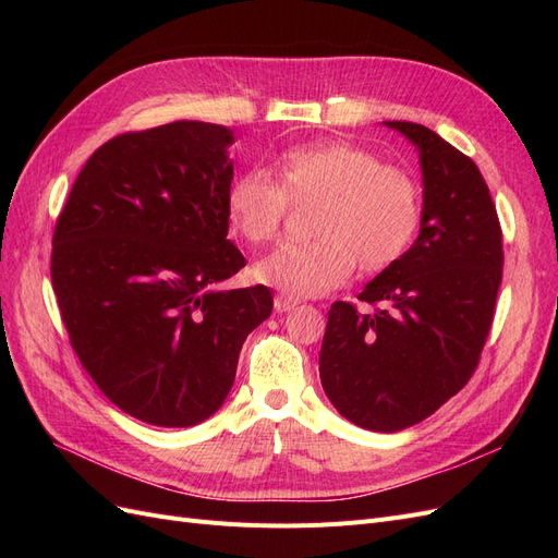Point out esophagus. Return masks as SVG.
<instances>
[{
  "label": "esophagus",
  "mask_w": 558,
  "mask_h": 558,
  "mask_svg": "<svg viewBox=\"0 0 558 558\" xmlns=\"http://www.w3.org/2000/svg\"><path fill=\"white\" fill-rule=\"evenodd\" d=\"M300 305V300H295V298H291V295H277L275 298V310L277 312H291V310H295Z\"/></svg>",
  "instance_id": "34e87169"
}]
</instances>
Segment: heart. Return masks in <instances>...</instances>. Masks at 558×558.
Instances as JSON below:
<instances>
[{"label":"heart","instance_id":"1","mask_svg":"<svg viewBox=\"0 0 558 558\" xmlns=\"http://www.w3.org/2000/svg\"><path fill=\"white\" fill-rule=\"evenodd\" d=\"M291 202L316 199L314 240L286 244L253 267V277L286 295H320L344 283L353 267L379 275L414 244L424 218V189L375 150L344 140H318L283 150L279 183L258 170L228 191V221L253 246L275 242Z\"/></svg>","mask_w":558,"mask_h":558}]
</instances>
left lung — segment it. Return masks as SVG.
I'll return each instance as SVG.
<instances>
[{"instance_id": "1", "label": "left lung", "mask_w": 558, "mask_h": 558, "mask_svg": "<svg viewBox=\"0 0 558 558\" xmlns=\"http://www.w3.org/2000/svg\"><path fill=\"white\" fill-rule=\"evenodd\" d=\"M416 150L424 218L416 242L359 300L332 302L318 375L351 424L398 433L430 416L475 373L502 279V232L477 165L433 130L384 121Z\"/></svg>"}]
</instances>
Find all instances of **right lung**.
Instances as JSON below:
<instances>
[{
    "instance_id": "1",
    "label": "right lung",
    "mask_w": 558,
    "mask_h": 558,
    "mask_svg": "<svg viewBox=\"0 0 558 558\" xmlns=\"http://www.w3.org/2000/svg\"><path fill=\"white\" fill-rule=\"evenodd\" d=\"M232 130L125 132L83 165L53 232L50 279L86 373L118 410L185 428L228 398L267 286L216 291L246 265L228 240Z\"/></svg>"
}]
</instances>
